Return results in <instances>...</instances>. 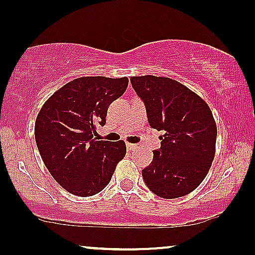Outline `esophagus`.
I'll use <instances>...</instances> for the list:
<instances>
[{
	"label": "esophagus",
	"mask_w": 255,
	"mask_h": 255,
	"mask_svg": "<svg viewBox=\"0 0 255 255\" xmlns=\"http://www.w3.org/2000/svg\"><path fill=\"white\" fill-rule=\"evenodd\" d=\"M127 148L128 149V150H133L136 148V144H133V143H127Z\"/></svg>",
	"instance_id": "1"
}]
</instances>
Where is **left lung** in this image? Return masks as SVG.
<instances>
[{
  "mask_svg": "<svg viewBox=\"0 0 255 255\" xmlns=\"http://www.w3.org/2000/svg\"><path fill=\"white\" fill-rule=\"evenodd\" d=\"M131 85L146 107L150 128L164 131L160 148L142 170L153 193L171 199L196 190L215 155L216 124L207 103L169 78L132 76Z\"/></svg>",
  "mask_w": 255,
  "mask_h": 255,
  "instance_id": "8db88e82",
  "label": "left lung"
}]
</instances>
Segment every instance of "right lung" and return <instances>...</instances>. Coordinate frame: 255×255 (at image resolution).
Instances as JSON below:
<instances>
[{
  "label": "right lung",
  "mask_w": 255,
  "mask_h": 255,
  "mask_svg": "<svg viewBox=\"0 0 255 255\" xmlns=\"http://www.w3.org/2000/svg\"><path fill=\"white\" fill-rule=\"evenodd\" d=\"M128 78L85 76L70 81L46 101L35 123L37 148L63 188L80 197L101 192L127 154L124 141L98 139L108 107L125 92Z\"/></svg>",
  "instance_id": "right-lung-1"
}]
</instances>
